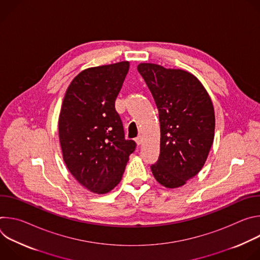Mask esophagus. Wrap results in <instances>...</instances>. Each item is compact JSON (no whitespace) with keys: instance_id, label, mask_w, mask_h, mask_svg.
<instances>
[{"instance_id":"1","label":"esophagus","mask_w":260,"mask_h":260,"mask_svg":"<svg viewBox=\"0 0 260 260\" xmlns=\"http://www.w3.org/2000/svg\"><path fill=\"white\" fill-rule=\"evenodd\" d=\"M135 141H136L137 145H138V146H140V145L143 143V138H142V137H138Z\"/></svg>"}]
</instances>
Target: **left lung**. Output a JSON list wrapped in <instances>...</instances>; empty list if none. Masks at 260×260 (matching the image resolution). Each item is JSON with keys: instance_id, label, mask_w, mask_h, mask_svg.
Here are the masks:
<instances>
[{"instance_id": "8db88e82", "label": "left lung", "mask_w": 260, "mask_h": 260, "mask_svg": "<svg viewBox=\"0 0 260 260\" xmlns=\"http://www.w3.org/2000/svg\"><path fill=\"white\" fill-rule=\"evenodd\" d=\"M138 71L158 110L160 153L151 171L167 188L186 184L203 169L214 141L212 100L193 74L141 62Z\"/></svg>"}]
</instances>
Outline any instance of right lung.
I'll return each instance as SVG.
<instances>
[{
	"label": "right lung",
	"mask_w": 260,
	"mask_h": 260,
	"mask_svg": "<svg viewBox=\"0 0 260 260\" xmlns=\"http://www.w3.org/2000/svg\"><path fill=\"white\" fill-rule=\"evenodd\" d=\"M129 61L83 70L67 88L58 117L63 161L83 187L108 193L121 181L136 143L124 139L115 100Z\"/></svg>",
	"instance_id": "right-lung-1"
}]
</instances>
